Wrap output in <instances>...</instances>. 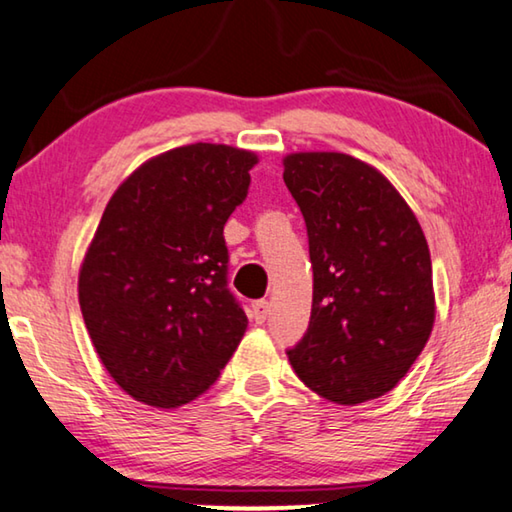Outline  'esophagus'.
Masks as SVG:
<instances>
[{
  "mask_svg": "<svg viewBox=\"0 0 512 512\" xmlns=\"http://www.w3.org/2000/svg\"><path fill=\"white\" fill-rule=\"evenodd\" d=\"M267 315H270V304H267L265 299H258L251 304V317H254L256 324H263L267 320Z\"/></svg>",
  "mask_w": 512,
  "mask_h": 512,
  "instance_id": "34e87169",
  "label": "esophagus"
}]
</instances>
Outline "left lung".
Returning <instances> with one entry per match:
<instances>
[{
	"mask_svg": "<svg viewBox=\"0 0 512 512\" xmlns=\"http://www.w3.org/2000/svg\"><path fill=\"white\" fill-rule=\"evenodd\" d=\"M283 181L308 231L313 308L288 349L292 370L317 395L363 404L404 379L435 322L431 254L395 186L354 156L299 152Z\"/></svg>",
	"mask_w": 512,
	"mask_h": 512,
	"instance_id": "8db88e82",
	"label": "left lung"
}]
</instances>
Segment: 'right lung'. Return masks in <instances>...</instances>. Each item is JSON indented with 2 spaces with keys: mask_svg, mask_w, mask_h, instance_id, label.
I'll return each mask as SVG.
<instances>
[{
  "mask_svg": "<svg viewBox=\"0 0 512 512\" xmlns=\"http://www.w3.org/2000/svg\"><path fill=\"white\" fill-rule=\"evenodd\" d=\"M256 163L211 142L170 149L129 174L99 220L79 272L83 322L113 381L142 404L199 397L245 335L224 224Z\"/></svg>",
  "mask_w": 512,
  "mask_h": 512,
  "instance_id": "1",
  "label": "right lung"
}]
</instances>
